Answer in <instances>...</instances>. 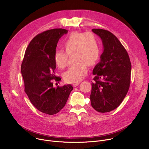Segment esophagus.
Listing matches in <instances>:
<instances>
[{
	"label": "esophagus",
	"mask_w": 149,
	"mask_h": 149,
	"mask_svg": "<svg viewBox=\"0 0 149 149\" xmlns=\"http://www.w3.org/2000/svg\"><path fill=\"white\" fill-rule=\"evenodd\" d=\"M79 84V82H75V83H73V84H72V86H73V87H75L78 86Z\"/></svg>",
	"instance_id": "34e87169"
}]
</instances>
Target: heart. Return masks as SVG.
<instances>
[{"label":"heart","mask_w":149,"mask_h":149,"mask_svg":"<svg viewBox=\"0 0 149 149\" xmlns=\"http://www.w3.org/2000/svg\"><path fill=\"white\" fill-rule=\"evenodd\" d=\"M62 50H56L54 55V62L59 68L67 65L68 55L72 54L75 62L63 74V78L67 82H78L87 75L88 65H93L100 56V49L97 40L90 32H72L63 42Z\"/></svg>","instance_id":"heart-1"}]
</instances>
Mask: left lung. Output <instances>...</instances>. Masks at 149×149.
I'll use <instances>...</instances> for the list:
<instances>
[{
  "label": "left lung",
  "mask_w": 149,
  "mask_h": 149,
  "mask_svg": "<svg viewBox=\"0 0 149 149\" xmlns=\"http://www.w3.org/2000/svg\"><path fill=\"white\" fill-rule=\"evenodd\" d=\"M101 39L103 52L94 67L91 104L100 113L110 112L120 105L129 91L132 65L127 51L109 31L93 29Z\"/></svg>",
  "instance_id": "obj_1"
}]
</instances>
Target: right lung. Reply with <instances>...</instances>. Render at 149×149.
Segmentation results:
<instances>
[{
  "mask_svg": "<svg viewBox=\"0 0 149 149\" xmlns=\"http://www.w3.org/2000/svg\"><path fill=\"white\" fill-rule=\"evenodd\" d=\"M68 30L54 29L38 34L26 49L21 65L25 91L34 107L49 115L58 113L64 107L73 90L71 84L53 87L52 79L61 80L55 75L54 59L58 42Z\"/></svg>",
  "mask_w": 149,
  "mask_h": 149,
  "instance_id": "right-lung-1",
  "label": "right lung"
}]
</instances>
